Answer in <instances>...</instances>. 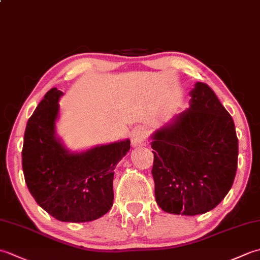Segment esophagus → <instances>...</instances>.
I'll list each match as a JSON object with an SVG mask.
<instances>
[{"label": "esophagus", "mask_w": 260, "mask_h": 260, "mask_svg": "<svg viewBox=\"0 0 260 260\" xmlns=\"http://www.w3.org/2000/svg\"><path fill=\"white\" fill-rule=\"evenodd\" d=\"M132 144L133 146H139L144 144L146 141V132L142 127H137L133 132H132Z\"/></svg>", "instance_id": "obj_1"}]
</instances>
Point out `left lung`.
<instances>
[{
    "instance_id": "8db88e82",
    "label": "left lung",
    "mask_w": 260,
    "mask_h": 260,
    "mask_svg": "<svg viewBox=\"0 0 260 260\" xmlns=\"http://www.w3.org/2000/svg\"><path fill=\"white\" fill-rule=\"evenodd\" d=\"M190 108L153 135L155 199L163 211L196 215L215 208L238 167L234 119L207 84L197 82Z\"/></svg>"
}]
</instances>
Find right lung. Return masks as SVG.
<instances>
[{"label":"right lung","instance_id":"obj_1","mask_svg":"<svg viewBox=\"0 0 260 260\" xmlns=\"http://www.w3.org/2000/svg\"><path fill=\"white\" fill-rule=\"evenodd\" d=\"M62 91L49 90L27 120L22 168L25 183L42 209L60 221L88 222L113 207L116 165L129 140L69 153L54 135Z\"/></svg>","mask_w":260,"mask_h":260}]
</instances>
